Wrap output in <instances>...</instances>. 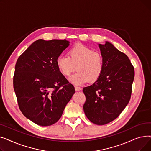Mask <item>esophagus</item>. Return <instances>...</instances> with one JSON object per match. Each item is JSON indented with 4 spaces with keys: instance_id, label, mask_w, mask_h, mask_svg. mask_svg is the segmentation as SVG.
Listing matches in <instances>:
<instances>
[{
    "instance_id": "obj_1",
    "label": "esophagus",
    "mask_w": 151,
    "mask_h": 151,
    "mask_svg": "<svg viewBox=\"0 0 151 151\" xmlns=\"http://www.w3.org/2000/svg\"><path fill=\"white\" fill-rule=\"evenodd\" d=\"M75 89L76 91H80L82 89L81 88H80V87H78V86H75Z\"/></svg>"
}]
</instances>
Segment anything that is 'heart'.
I'll return each mask as SVG.
<instances>
[{
  "mask_svg": "<svg viewBox=\"0 0 151 151\" xmlns=\"http://www.w3.org/2000/svg\"><path fill=\"white\" fill-rule=\"evenodd\" d=\"M56 65L60 73L66 76L77 68L78 72L69 80L75 85H81L98 80L104 71V60L100 52L83 45H76L70 49L68 56L60 55L58 57Z\"/></svg>",
  "mask_w": 151,
  "mask_h": 151,
  "instance_id": "heart-1",
  "label": "heart"
}]
</instances>
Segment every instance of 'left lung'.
<instances>
[{"mask_svg":"<svg viewBox=\"0 0 151 151\" xmlns=\"http://www.w3.org/2000/svg\"><path fill=\"white\" fill-rule=\"evenodd\" d=\"M104 60V71L93 84L83 91L84 112L92 123L105 125L114 121L129 104L134 68L127 55L107 41L99 44Z\"/></svg>","mask_w":151,"mask_h":151,"instance_id":"obj_1","label":"left lung"}]
</instances>
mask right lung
<instances>
[{"label": "right lung", "instance_id": "right-lung-1", "mask_svg": "<svg viewBox=\"0 0 151 151\" xmlns=\"http://www.w3.org/2000/svg\"><path fill=\"white\" fill-rule=\"evenodd\" d=\"M69 45L66 40L39 39L17 61L13 88L19 109L38 125L57 122L75 93L56 65L58 57Z\"/></svg>", "mask_w": 151, "mask_h": 151}]
</instances>
